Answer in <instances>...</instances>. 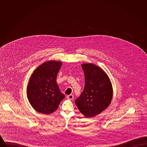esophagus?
<instances>
[{
    "mask_svg": "<svg viewBox=\"0 0 147 147\" xmlns=\"http://www.w3.org/2000/svg\"><path fill=\"white\" fill-rule=\"evenodd\" d=\"M73 98H74V96L72 94H70V95L67 96V98L69 99V100H73Z\"/></svg>",
    "mask_w": 147,
    "mask_h": 147,
    "instance_id": "34e87169",
    "label": "esophagus"
}]
</instances>
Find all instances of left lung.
Masks as SVG:
<instances>
[{
	"label": "left lung",
	"instance_id": "1",
	"mask_svg": "<svg viewBox=\"0 0 147 147\" xmlns=\"http://www.w3.org/2000/svg\"><path fill=\"white\" fill-rule=\"evenodd\" d=\"M85 76L84 90L75 101L78 109L86 117H93L110 105L112 86L106 73L91 63L82 64Z\"/></svg>",
	"mask_w": 147,
	"mask_h": 147
}]
</instances>
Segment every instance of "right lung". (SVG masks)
I'll return each instance as SVG.
<instances>
[{"label":"right lung","instance_id":"right-lung-1","mask_svg":"<svg viewBox=\"0 0 147 147\" xmlns=\"http://www.w3.org/2000/svg\"><path fill=\"white\" fill-rule=\"evenodd\" d=\"M62 63L49 61L39 65L30 78L27 88L29 102L36 111L46 115L55 112L65 98L56 82Z\"/></svg>","mask_w":147,"mask_h":147}]
</instances>
